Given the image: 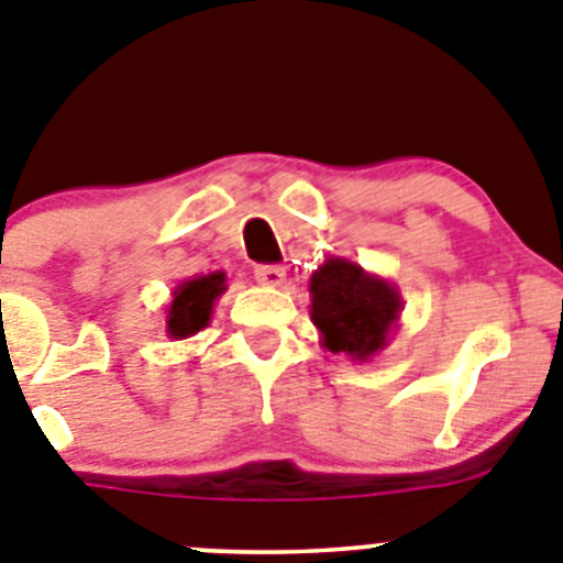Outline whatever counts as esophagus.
I'll return each instance as SVG.
<instances>
[{
  "label": "esophagus",
  "instance_id": "obj_1",
  "mask_svg": "<svg viewBox=\"0 0 563 563\" xmlns=\"http://www.w3.org/2000/svg\"><path fill=\"white\" fill-rule=\"evenodd\" d=\"M255 280L261 283V286H283V280H286V269L277 266V263H266V266H257L255 269Z\"/></svg>",
  "mask_w": 563,
  "mask_h": 563
}]
</instances>
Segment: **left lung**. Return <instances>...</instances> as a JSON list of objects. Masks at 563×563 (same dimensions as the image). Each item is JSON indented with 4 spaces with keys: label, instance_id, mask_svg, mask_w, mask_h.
<instances>
[{
    "label": "left lung",
    "instance_id": "1",
    "mask_svg": "<svg viewBox=\"0 0 563 563\" xmlns=\"http://www.w3.org/2000/svg\"><path fill=\"white\" fill-rule=\"evenodd\" d=\"M308 291V311L319 331V344L353 362L378 356L404 311L401 294L393 283L344 257H328L311 275Z\"/></svg>",
    "mask_w": 563,
    "mask_h": 563
}]
</instances>
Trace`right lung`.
<instances>
[{"label":"right lung","mask_w":563,"mask_h":563,"mask_svg":"<svg viewBox=\"0 0 563 563\" xmlns=\"http://www.w3.org/2000/svg\"><path fill=\"white\" fill-rule=\"evenodd\" d=\"M227 291L224 272L187 277L170 291V302L165 308V333L170 339H190L210 325L216 300Z\"/></svg>","instance_id":"1"}]
</instances>
